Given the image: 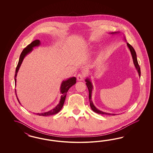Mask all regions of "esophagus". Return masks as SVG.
<instances>
[{
	"label": "esophagus",
	"mask_w": 153,
	"mask_h": 153,
	"mask_svg": "<svg viewBox=\"0 0 153 153\" xmlns=\"http://www.w3.org/2000/svg\"><path fill=\"white\" fill-rule=\"evenodd\" d=\"M84 78V75L82 74H79L77 76V79H78V81H82Z\"/></svg>",
	"instance_id": "esophagus-1"
}]
</instances>
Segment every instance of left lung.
<instances>
[{"instance_id":"8db88e82","label":"left lung","mask_w":153,"mask_h":153,"mask_svg":"<svg viewBox=\"0 0 153 153\" xmlns=\"http://www.w3.org/2000/svg\"><path fill=\"white\" fill-rule=\"evenodd\" d=\"M120 33V32H113V33H110V34L111 35H114V34H116V33ZM125 38V37H124ZM125 39L126 40L125 38ZM127 45L128 48H129L130 49V52L131 53V55H132V59H133V62H134V67L136 68V69L137 71L138 72V74H139V76L140 77V75H141V71H140V66H139V63H138V62H137V56H136V51H134V48L132 46H131L130 45L129 43L127 42ZM85 82H86V86L88 87V92H89V101H90V107L91 108V109L93 110V111H95V113H97V114H105V115H112V116H114L116 115V114H111V113H106V112H104V111H101L100 110H99L98 109H97L96 107H95V105H94L93 104V101L91 100V94H92V91H93V83L91 82L90 79L89 78H86V79H85Z\"/></svg>"}]
</instances>
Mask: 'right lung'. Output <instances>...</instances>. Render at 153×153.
<instances>
[{
    "instance_id": "obj_1",
    "label": "right lung",
    "mask_w": 153,
    "mask_h": 153,
    "mask_svg": "<svg viewBox=\"0 0 153 153\" xmlns=\"http://www.w3.org/2000/svg\"><path fill=\"white\" fill-rule=\"evenodd\" d=\"M40 44H41L40 41L39 40H35L33 42H32L31 44L28 45L27 46L23 49V51H22L20 56H19V63H18L17 66L16 67V72H15V75H14L15 86H16V77L17 75V73H18L19 68H20V66L23 62V59L25 58V57L28 54H29L30 53H31V51H33V48H34L35 46H39L40 45ZM76 83V78L75 77H72L69 78L67 79H65V81H63L61 85H60V93L62 95L60 97V102H59V104L54 108L51 109V111H46L45 113H36V114L39 116H49L54 115V114H56V113H58L59 111H60L61 109L63 106L65 97H66V95H67V93L68 92V90L70 89L71 87H72L73 85H74ZM15 91H16V89H15ZM16 95L18 101L20 103L19 99L17 97V94H16Z\"/></svg>"
}]
</instances>
